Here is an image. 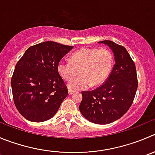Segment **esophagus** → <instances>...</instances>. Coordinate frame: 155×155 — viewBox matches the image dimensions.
<instances>
[{
	"label": "esophagus",
	"instance_id": "1",
	"mask_svg": "<svg viewBox=\"0 0 155 155\" xmlns=\"http://www.w3.org/2000/svg\"><path fill=\"white\" fill-rule=\"evenodd\" d=\"M74 93H75L74 91H73V90L68 89V94H69V95H72V94H74Z\"/></svg>",
	"mask_w": 155,
	"mask_h": 155
}]
</instances>
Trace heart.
<instances>
[{"instance_id":"b5f03b06","label":"heart","mask_w":155,"mask_h":155,"mask_svg":"<svg viewBox=\"0 0 155 155\" xmlns=\"http://www.w3.org/2000/svg\"><path fill=\"white\" fill-rule=\"evenodd\" d=\"M113 64V56L107 49L84 48L73 53L70 61H58L57 70L64 80L69 81L78 74L80 77L70 81L71 90H84L102 84L108 76Z\"/></svg>"}]
</instances>
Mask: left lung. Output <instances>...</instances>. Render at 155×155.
I'll return each instance as SVG.
<instances>
[{
    "instance_id": "obj_1",
    "label": "left lung",
    "mask_w": 155,
    "mask_h": 155,
    "mask_svg": "<svg viewBox=\"0 0 155 155\" xmlns=\"http://www.w3.org/2000/svg\"><path fill=\"white\" fill-rule=\"evenodd\" d=\"M110 47L115 64L104 84L94 91H83L79 110L95 124L105 125L120 119L132 106L138 88L136 68L125 47L110 40L98 42Z\"/></svg>"
}]
</instances>
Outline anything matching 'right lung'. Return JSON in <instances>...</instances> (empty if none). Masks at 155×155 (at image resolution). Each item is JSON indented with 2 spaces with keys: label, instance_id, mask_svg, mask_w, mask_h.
<instances>
[{
  "label": "right lung",
  "instance_id": "add662e5",
  "mask_svg": "<svg viewBox=\"0 0 155 155\" xmlns=\"http://www.w3.org/2000/svg\"><path fill=\"white\" fill-rule=\"evenodd\" d=\"M74 46L48 41L30 46L11 78L14 104L27 120L41 123L57 113L68 93L58 74V61Z\"/></svg>",
  "mask_w": 155,
  "mask_h": 155
}]
</instances>
